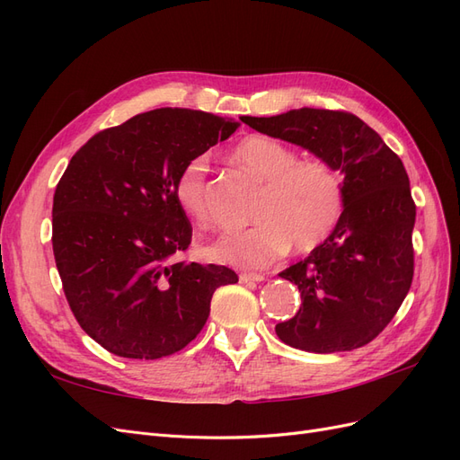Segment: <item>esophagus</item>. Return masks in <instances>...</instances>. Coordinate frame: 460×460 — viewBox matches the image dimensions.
I'll return each instance as SVG.
<instances>
[{
    "label": "esophagus",
    "instance_id": "1",
    "mask_svg": "<svg viewBox=\"0 0 460 460\" xmlns=\"http://www.w3.org/2000/svg\"><path fill=\"white\" fill-rule=\"evenodd\" d=\"M264 280V276L262 274H255V272H243V274H240V282L242 284H259V282H262Z\"/></svg>",
    "mask_w": 460,
    "mask_h": 460
}]
</instances>
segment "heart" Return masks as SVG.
<instances>
[{
    "instance_id": "heart-1",
    "label": "heart",
    "mask_w": 460,
    "mask_h": 460,
    "mask_svg": "<svg viewBox=\"0 0 460 460\" xmlns=\"http://www.w3.org/2000/svg\"><path fill=\"white\" fill-rule=\"evenodd\" d=\"M232 159L264 182L253 211L257 222L245 230L220 234L201 249L205 259L235 269H264L291 245L311 252L338 226L345 191L328 163L297 161L296 149L264 134L245 136L232 147ZM174 199L191 220H207L205 157H193L180 169Z\"/></svg>"
}]
</instances>
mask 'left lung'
<instances>
[{"mask_svg":"<svg viewBox=\"0 0 460 460\" xmlns=\"http://www.w3.org/2000/svg\"><path fill=\"white\" fill-rule=\"evenodd\" d=\"M242 122L311 151L343 174L338 226L307 259L278 274L301 291L297 314L276 324L278 338L309 353L370 343L412 282L416 207L405 166L367 122L343 111L303 107Z\"/></svg>","mask_w":460,"mask_h":460,"instance_id":"left-lung-1","label":"left lung"}]
</instances>
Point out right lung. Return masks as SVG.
I'll list each match as a JSON object with an SVG mask.
<instances>
[{
    "label": "right lung",
    "instance_id": "obj_1",
    "mask_svg": "<svg viewBox=\"0 0 460 460\" xmlns=\"http://www.w3.org/2000/svg\"><path fill=\"white\" fill-rule=\"evenodd\" d=\"M240 122L163 107L82 146L53 196V255L71 311L92 340L127 358L172 355L198 336L215 289L238 282L218 264L172 262L191 225L174 199L182 166Z\"/></svg>",
    "mask_w": 460,
    "mask_h": 460
}]
</instances>
